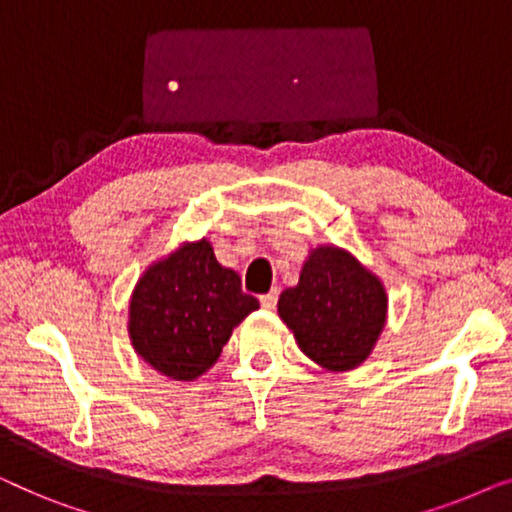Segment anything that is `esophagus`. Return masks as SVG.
<instances>
[{
  "mask_svg": "<svg viewBox=\"0 0 512 512\" xmlns=\"http://www.w3.org/2000/svg\"><path fill=\"white\" fill-rule=\"evenodd\" d=\"M277 298H279V291L272 289L270 293H263V296H261V305L265 307V310H275Z\"/></svg>",
  "mask_w": 512,
  "mask_h": 512,
  "instance_id": "1",
  "label": "esophagus"
}]
</instances>
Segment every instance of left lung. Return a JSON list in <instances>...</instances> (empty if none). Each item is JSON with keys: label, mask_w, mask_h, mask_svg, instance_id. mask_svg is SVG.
Listing matches in <instances>:
<instances>
[{"label": "left lung", "mask_w": 512, "mask_h": 512, "mask_svg": "<svg viewBox=\"0 0 512 512\" xmlns=\"http://www.w3.org/2000/svg\"><path fill=\"white\" fill-rule=\"evenodd\" d=\"M277 312L298 347L321 368H359L387 324V291L345 249L310 251L296 286L282 291Z\"/></svg>", "instance_id": "left-lung-1"}]
</instances>
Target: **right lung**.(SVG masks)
I'll list each match as a JSON object with an SVG mask.
<instances>
[{
	"label": "right lung",
	"mask_w": 512,
	"mask_h": 512,
	"mask_svg": "<svg viewBox=\"0 0 512 512\" xmlns=\"http://www.w3.org/2000/svg\"><path fill=\"white\" fill-rule=\"evenodd\" d=\"M258 310L235 270L216 261L205 237L186 242L139 277L130 298V340L160 375L195 380L221 356L233 328Z\"/></svg>",
	"instance_id": "obj_1"
}]
</instances>
